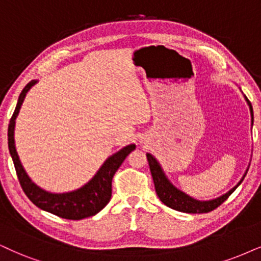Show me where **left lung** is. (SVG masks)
<instances>
[{"label": "left lung", "mask_w": 261, "mask_h": 261, "mask_svg": "<svg viewBox=\"0 0 261 261\" xmlns=\"http://www.w3.org/2000/svg\"><path fill=\"white\" fill-rule=\"evenodd\" d=\"M248 105L250 107V112H252V117H253V107H252V103H250V101H248ZM147 159H148V164H149L151 176H153L155 191H156L158 196H159L161 202L166 204V206L170 207V208L179 211V212H184V213H208L211 211L216 210L217 207H219L220 204L227 199V197L231 195L246 176L245 174L242 179H241V182L237 184L235 188H232L229 193H226L225 195L220 196L218 199L212 200V201H197V200L191 199V197L186 195V194L182 193V191L176 189V188H174L172 184L167 180V178L165 177L163 170H161V167L159 166V164H158V161L155 160L150 154H147Z\"/></svg>", "instance_id": "1"}]
</instances>
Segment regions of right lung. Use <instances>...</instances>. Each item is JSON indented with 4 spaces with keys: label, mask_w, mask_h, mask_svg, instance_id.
Segmentation results:
<instances>
[{
    "label": "right lung",
    "mask_w": 261,
    "mask_h": 261,
    "mask_svg": "<svg viewBox=\"0 0 261 261\" xmlns=\"http://www.w3.org/2000/svg\"><path fill=\"white\" fill-rule=\"evenodd\" d=\"M35 83L36 81H31L22 89L18 103H16L15 111L8 125V148L13 163H14L19 183H20L25 195L29 197L32 203L36 204L38 208L55 214V216L60 217V218L79 220L95 216L110 202L112 196V179H113V176L120 167V165L123 164L125 158L136 148V146L130 144V146L124 147L118 153L112 155L110 159H107L106 163L102 165L96 176L92 178L88 184H85L83 188H81V189L66 194H50L42 190L41 188H38L36 184L31 182L25 170L22 169L14 146L15 118L19 111H20L26 94H28L30 88Z\"/></svg>",
    "instance_id": "1"
}]
</instances>
